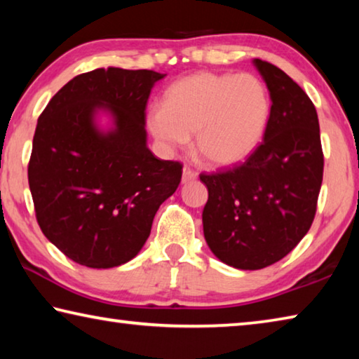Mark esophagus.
Segmentation results:
<instances>
[{
	"label": "esophagus",
	"instance_id": "1",
	"mask_svg": "<svg viewBox=\"0 0 359 359\" xmlns=\"http://www.w3.org/2000/svg\"><path fill=\"white\" fill-rule=\"evenodd\" d=\"M198 177V172L194 171V169L185 166L184 168V172H182V184H188V182H191Z\"/></svg>",
	"mask_w": 359,
	"mask_h": 359
}]
</instances>
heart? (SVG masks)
<instances>
[{
    "label": "heart",
    "instance_id": "b5f03b06",
    "mask_svg": "<svg viewBox=\"0 0 359 359\" xmlns=\"http://www.w3.org/2000/svg\"><path fill=\"white\" fill-rule=\"evenodd\" d=\"M269 96L253 74L196 72L166 90L147 126L163 149L185 147L196 135L198 155L210 166L244 161L258 147L269 121Z\"/></svg>",
    "mask_w": 359,
    "mask_h": 359
}]
</instances>
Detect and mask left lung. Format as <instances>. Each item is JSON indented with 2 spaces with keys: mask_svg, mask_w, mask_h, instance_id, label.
<instances>
[{
  "mask_svg": "<svg viewBox=\"0 0 359 359\" xmlns=\"http://www.w3.org/2000/svg\"><path fill=\"white\" fill-rule=\"evenodd\" d=\"M253 63L272 101L263 142L244 163L199 174L209 190L205 242L218 259L245 271L277 263L307 234L325 165L311 98L277 66Z\"/></svg>",
  "mask_w": 359,
  "mask_h": 359,
  "instance_id": "8db88e82",
  "label": "left lung"
}]
</instances>
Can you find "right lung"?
<instances>
[{"label":"right lung","instance_id":"1","mask_svg":"<svg viewBox=\"0 0 359 359\" xmlns=\"http://www.w3.org/2000/svg\"><path fill=\"white\" fill-rule=\"evenodd\" d=\"M166 74L100 68L76 76L39 115L28 163L36 220L76 263L107 269L136 257L160 205L177 190L179 161L147 147L145 109ZM113 114L101 133L94 114Z\"/></svg>","mask_w":359,"mask_h":359}]
</instances>
